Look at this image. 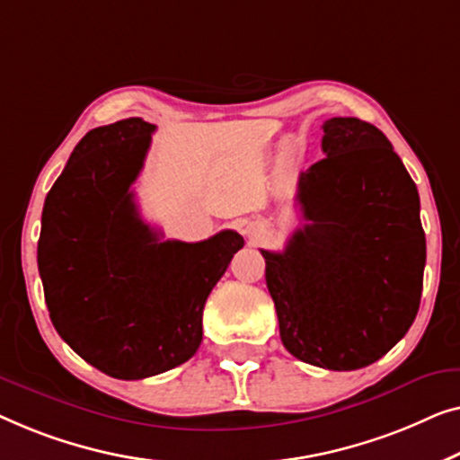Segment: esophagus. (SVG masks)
<instances>
[{
  "label": "esophagus",
  "instance_id": "34e87169",
  "mask_svg": "<svg viewBox=\"0 0 460 460\" xmlns=\"http://www.w3.org/2000/svg\"><path fill=\"white\" fill-rule=\"evenodd\" d=\"M245 233H248V235H254V231H252V229H248Z\"/></svg>",
  "mask_w": 460,
  "mask_h": 460
}]
</instances>
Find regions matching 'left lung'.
<instances>
[{
  "mask_svg": "<svg viewBox=\"0 0 460 460\" xmlns=\"http://www.w3.org/2000/svg\"><path fill=\"white\" fill-rule=\"evenodd\" d=\"M325 158L297 179L304 225L261 250L283 346L308 365L354 371L415 321L425 233L419 191L390 139L360 119L323 122Z\"/></svg>",
  "mask_w": 460,
  "mask_h": 460,
  "instance_id": "left-lung-1",
  "label": "left lung"
}]
</instances>
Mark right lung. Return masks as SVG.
I'll list each match as a JSON object with an SVG mask.
<instances>
[{
    "label": "right lung",
    "mask_w": 460,
    "mask_h": 460,
    "mask_svg": "<svg viewBox=\"0 0 460 460\" xmlns=\"http://www.w3.org/2000/svg\"><path fill=\"white\" fill-rule=\"evenodd\" d=\"M156 125L125 119L89 131L45 198L37 243L49 319L89 365L144 379L190 360L206 297L243 248L237 231L160 242L131 185Z\"/></svg>",
    "instance_id": "add662e5"
}]
</instances>
